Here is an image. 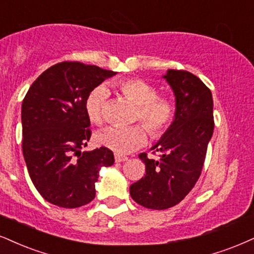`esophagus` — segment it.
<instances>
[{"label": "esophagus", "instance_id": "esophagus-1", "mask_svg": "<svg viewBox=\"0 0 254 254\" xmlns=\"http://www.w3.org/2000/svg\"><path fill=\"white\" fill-rule=\"evenodd\" d=\"M127 156H122L120 154H115V162H124L127 161Z\"/></svg>", "mask_w": 254, "mask_h": 254}]
</instances>
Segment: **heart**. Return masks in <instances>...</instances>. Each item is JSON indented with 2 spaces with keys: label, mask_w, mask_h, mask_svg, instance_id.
Returning <instances> with one entry per match:
<instances>
[{
  "label": "heart",
  "mask_w": 254,
  "mask_h": 254,
  "mask_svg": "<svg viewBox=\"0 0 254 254\" xmlns=\"http://www.w3.org/2000/svg\"><path fill=\"white\" fill-rule=\"evenodd\" d=\"M121 93L137 106L136 120H141L152 136L159 137L171 126L175 107L171 99L156 96V89L141 79H127L119 83ZM109 92L105 86L95 87L84 102L87 117L93 124L105 121ZM96 142L118 154L130 153L147 142V130L141 125L132 127H111L96 135Z\"/></svg>",
  "instance_id": "1"
}]
</instances>
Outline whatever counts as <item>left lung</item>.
Instances as JSON below:
<instances>
[{
    "label": "left lung",
    "instance_id": "left-lung-1",
    "mask_svg": "<svg viewBox=\"0 0 254 254\" xmlns=\"http://www.w3.org/2000/svg\"><path fill=\"white\" fill-rule=\"evenodd\" d=\"M175 96L174 119L151 151L159 160L139 158L146 175L130 185L133 200L146 208L167 209L179 203L198 181L214 129L212 93L199 77L186 70L162 75Z\"/></svg>",
    "mask_w": 254,
    "mask_h": 254
}]
</instances>
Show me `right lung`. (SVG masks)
Listing matches in <instances>:
<instances>
[{"mask_svg":"<svg viewBox=\"0 0 254 254\" xmlns=\"http://www.w3.org/2000/svg\"><path fill=\"white\" fill-rule=\"evenodd\" d=\"M115 71L60 62L31 84L21 109L22 151L30 179L47 201L76 208L95 198L100 170L114 164L106 147L81 152L90 139L84 102Z\"/></svg>","mask_w":254,"mask_h":254,"instance_id":"right-lung-1","label":"right lung"}]
</instances>
